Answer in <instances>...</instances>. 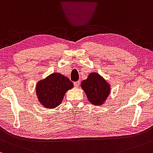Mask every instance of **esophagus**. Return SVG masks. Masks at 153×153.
<instances>
[{
  "mask_svg": "<svg viewBox=\"0 0 153 153\" xmlns=\"http://www.w3.org/2000/svg\"><path fill=\"white\" fill-rule=\"evenodd\" d=\"M74 86L76 87H79V85H80V82H79V81L75 82L74 83Z\"/></svg>",
  "mask_w": 153,
  "mask_h": 153,
  "instance_id": "obj_1",
  "label": "esophagus"
}]
</instances>
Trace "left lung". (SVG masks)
Instances as JSON below:
<instances>
[{"mask_svg": "<svg viewBox=\"0 0 153 153\" xmlns=\"http://www.w3.org/2000/svg\"><path fill=\"white\" fill-rule=\"evenodd\" d=\"M81 87L93 105H102L111 93L110 84L97 72H91L87 79L82 82Z\"/></svg>", "mask_w": 153, "mask_h": 153, "instance_id": "1", "label": "left lung"}]
</instances>
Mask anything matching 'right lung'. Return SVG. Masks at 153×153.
Segmentation results:
<instances>
[{
	"label": "right lung",
	"instance_id": "add662e5",
	"mask_svg": "<svg viewBox=\"0 0 153 153\" xmlns=\"http://www.w3.org/2000/svg\"><path fill=\"white\" fill-rule=\"evenodd\" d=\"M73 87L74 84L68 77L56 72L37 82L36 95L43 107L52 109L61 103L66 92Z\"/></svg>",
	"mask_w": 153,
	"mask_h": 153
}]
</instances>
